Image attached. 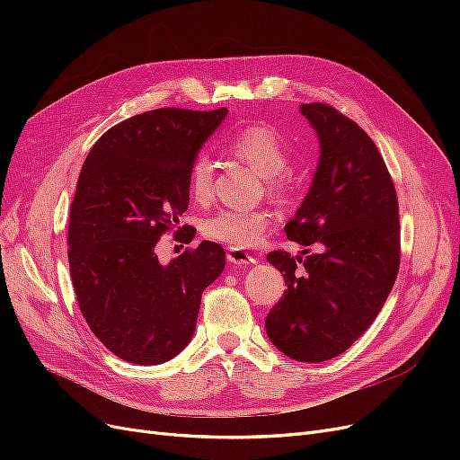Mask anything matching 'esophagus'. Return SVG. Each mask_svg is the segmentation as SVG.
<instances>
[{"label":"esophagus","instance_id":"obj_1","mask_svg":"<svg viewBox=\"0 0 460 460\" xmlns=\"http://www.w3.org/2000/svg\"><path fill=\"white\" fill-rule=\"evenodd\" d=\"M226 259L230 264H234V267H249V264H255V259L247 252H242V249H234V247L228 249Z\"/></svg>","mask_w":460,"mask_h":460}]
</instances>
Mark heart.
<instances>
[{"label":"heart","instance_id":"obj_1","mask_svg":"<svg viewBox=\"0 0 460 460\" xmlns=\"http://www.w3.org/2000/svg\"><path fill=\"white\" fill-rule=\"evenodd\" d=\"M228 151L235 159L249 164L262 176L269 196L284 201L294 196L296 178L288 169L289 147L282 134L269 124H252L235 132ZM215 164L207 155L193 159L188 172V191L191 199L205 203L213 196ZM270 226V215L262 208H225L207 217L201 225V232L208 240L230 245L234 249H247L261 242Z\"/></svg>","mask_w":460,"mask_h":460}]
</instances>
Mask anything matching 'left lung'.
<instances>
[{"instance_id":"left-lung-1","label":"left lung","mask_w":460,"mask_h":460,"mask_svg":"<svg viewBox=\"0 0 460 460\" xmlns=\"http://www.w3.org/2000/svg\"><path fill=\"white\" fill-rule=\"evenodd\" d=\"M299 111L318 137L320 155L286 234L316 253L267 255L288 289L264 326L286 357L323 363L363 336L394 288L399 207L380 151L357 122L324 103H303Z\"/></svg>"}]
</instances>
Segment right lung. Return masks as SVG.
<instances>
[{
	"label": "right lung",
	"instance_id": "1",
	"mask_svg": "<svg viewBox=\"0 0 460 460\" xmlns=\"http://www.w3.org/2000/svg\"><path fill=\"white\" fill-rule=\"evenodd\" d=\"M226 115L225 107L147 111L109 128L82 164L68 218L75 294L95 338L128 363L161 365L182 351L203 289L225 270L215 242L169 264L155 245L180 225L190 166Z\"/></svg>",
	"mask_w": 460,
	"mask_h": 460
}]
</instances>
